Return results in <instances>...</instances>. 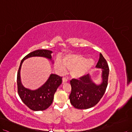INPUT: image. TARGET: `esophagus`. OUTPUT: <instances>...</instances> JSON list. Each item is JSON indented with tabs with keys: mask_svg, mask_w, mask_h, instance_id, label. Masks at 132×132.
<instances>
[{
	"mask_svg": "<svg viewBox=\"0 0 132 132\" xmlns=\"http://www.w3.org/2000/svg\"><path fill=\"white\" fill-rule=\"evenodd\" d=\"M62 81H63V83H65L68 81V79H67L65 77H64V78H63V79H62Z\"/></svg>",
	"mask_w": 132,
	"mask_h": 132,
	"instance_id": "34e87169",
	"label": "esophagus"
}]
</instances>
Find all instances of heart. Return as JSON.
I'll use <instances>...</instances> for the list:
<instances>
[{
    "mask_svg": "<svg viewBox=\"0 0 132 132\" xmlns=\"http://www.w3.org/2000/svg\"><path fill=\"white\" fill-rule=\"evenodd\" d=\"M95 65L92 59L77 54H69L64 57L63 61L57 58L54 67L60 73H65L67 69L70 70V75L75 78H81L86 76Z\"/></svg>",
    "mask_w": 132,
    "mask_h": 132,
    "instance_id": "1",
    "label": "heart"
}]
</instances>
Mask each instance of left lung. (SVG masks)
Segmentation results:
<instances>
[{
  "label": "left lung",
  "instance_id": "left-lung-1",
  "mask_svg": "<svg viewBox=\"0 0 132 132\" xmlns=\"http://www.w3.org/2000/svg\"><path fill=\"white\" fill-rule=\"evenodd\" d=\"M96 67L102 69L100 84L96 85L88 74L79 79H72L70 81L72 91L69 99L75 108L87 109L94 106L105 94L108 86L109 68L106 60L101 53Z\"/></svg>",
  "mask_w": 132,
  "mask_h": 132
}]
</instances>
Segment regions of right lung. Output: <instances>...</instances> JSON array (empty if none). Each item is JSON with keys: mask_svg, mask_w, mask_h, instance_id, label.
<instances>
[{"mask_svg": "<svg viewBox=\"0 0 132 132\" xmlns=\"http://www.w3.org/2000/svg\"><path fill=\"white\" fill-rule=\"evenodd\" d=\"M52 53V51L45 49L32 51L23 57L19 67L17 79L18 95L22 102L33 111L45 110L50 106L53 102L54 94L62 82V77L55 74H51L43 86L38 89L31 90L25 88L21 83L20 72L22 63L24 60L34 56L44 57L53 62L51 56Z\"/></svg>", "mask_w": 132, "mask_h": 132, "instance_id": "1", "label": "right lung"}]
</instances>
